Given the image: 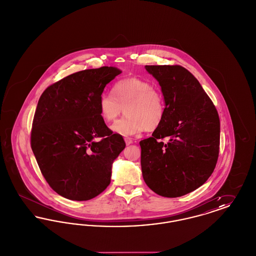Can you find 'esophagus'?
<instances>
[{"label": "esophagus", "instance_id": "obj_1", "mask_svg": "<svg viewBox=\"0 0 256 256\" xmlns=\"http://www.w3.org/2000/svg\"><path fill=\"white\" fill-rule=\"evenodd\" d=\"M124 142H126V145H130V144H132V140L130 138H124Z\"/></svg>", "mask_w": 256, "mask_h": 256}]
</instances>
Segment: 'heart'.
<instances>
[{
	"mask_svg": "<svg viewBox=\"0 0 256 256\" xmlns=\"http://www.w3.org/2000/svg\"><path fill=\"white\" fill-rule=\"evenodd\" d=\"M126 114L111 128L124 136L156 130L165 116V102L161 91L142 78L130 76L118 80L111 94H102L98 110L106 122H114L122 112Z\"/></svg>",
	"mask_w": 256,
	"mask_h": 256,
	"instance_id": "heart-1",
	"label": "heart"
}]
</instances>
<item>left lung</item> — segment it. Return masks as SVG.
Masks as SVG:
<instances>
[{
    "mask_svg": "<svg viewBox=\"0 0 256 256\" xmlns=\"http://www.w3.org/2000/svg\"><path fill=\"white\" fill-rule=\"evenodd\" d=\"M161 86L165 116L152 137L140 141L146 185L158 195L178 198L206 182L220 146L216 108L198 80L180 65H146ZM168 141L164 143L162 139Z\"/></svg>",
    "mask_w": 256,
    "mask_h": 256,
    "instance_id": "8db88e82",
    "label": "left lung"
}]
</instances>
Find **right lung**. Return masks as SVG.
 <instances>
[{"label":"right lung","instance_id":"right-lung-1","mask_svg":"<svg viewBox=\"0 0 256 256\" xmlns=\"http://www.w3.org/2000/svg\"><path fill=\"white\" fill-rule=\"evenodd\" d=\"M119 74L108 66L76 72L49 86L38 100L32 148L52 189L68 200H88L104 191L126 146L98 110L104 87Z\"/></svg>","mask_w":256,"mask_h":256}]
</instances>
